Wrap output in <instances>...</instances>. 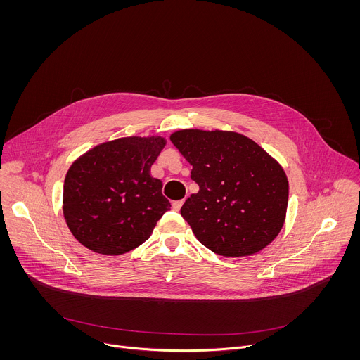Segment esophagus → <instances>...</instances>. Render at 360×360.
<instances>
[{"label": "esophagus", "instance_id": "esophagus-1", "mask_svg": "<svg viewBox=\"0 0 360 360\" xmlns=\"http://www.w3.org/2000/svg\"><path fill=\"white\" fill-rule=\"evenodd\" d=\"M183 204H184V200H180V201H174L173 204H172V207L174 209V210H180L181 209V206H183Z\"/></svg>", "mask_w": 360, "mask_h": 360}]
</instances>
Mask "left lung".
Here are the masks:
<instances>
[{"instance_id":"obj_1","label":"left lung","mask_w":360,"mask_h":360,"mask_svg":"<svg viewBox=\"0 0 360 360\" xmlns=\"http://www.w3.org/2000/svg\"><path fill=\"white\" fill-rule=\"evenodd\" d=\"M170 140L200 186L180 210L198 241L221 257L266 248L285 221L290 187L283 166L236 131L183 129Z\"/></svg>"}]
</instances>
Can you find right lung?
I'll return each mask as SVG.
<instances>
[{
  "label": "right lung",
  "mask_w": 360,
  "mask_h": 360,
  "mask_svg": "<svg viewBox=\"0 0 360 360\" xmlns=\"http://www.w3.org/2000/svg\"><path fill=\"white\" fill-rule=\"evenodd\" d=\"M166 146L162 136L122 137L80 155L69 167L62 210L73 237L101 255H122L146 243L170 209L150 169Z\"/></svg>",
  "instance_id": "obj_1"
}]
</instances>
